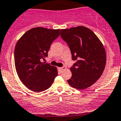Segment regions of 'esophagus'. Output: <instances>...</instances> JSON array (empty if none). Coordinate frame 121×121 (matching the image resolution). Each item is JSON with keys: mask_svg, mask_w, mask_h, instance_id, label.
<instances>
[{"mask_svg": "<svg viewBox=\"0 0 121 121\" xmlns=\"http://www.w3.org/2000/svg\"><path fill=\"white\" fill-rule=\"evenodd\" d=\"M66 69V68L65 66H63V67H60V68H58V69L60 72H63L64 71H65V69Z\"/></svg>", "mask_w": 121, "mask_h": 121, "instance_id": "1", "label": "esophagus"}]
</instances>
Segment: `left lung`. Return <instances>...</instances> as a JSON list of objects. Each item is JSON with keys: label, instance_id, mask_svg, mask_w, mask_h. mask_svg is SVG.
I'll list each match as a JSON object with an SVG mask.
<instances>
[{"label": "left lung", "instance_id": "left-lung-1", "mask_svg": "<svg viewBox=\"0 0 121 121\" xmlns=\"http://www.w3.org/2000/svg\"><path fill=\"white\" fill-rule=\"evenodd\" d=\"M60 34L69 47L72 60H77L70 68L72 77L68 82L78 90L90 87L100 78L105 68L106 53L102 43L83 26L62 29Z\"/></svg>", "mask_w": 121, "mask_h": 121}]
</instances>
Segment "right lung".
<instances>
[{
    "instance_id": "right-lung-1",
    "label": "right lung",
    "mask_w": 121,
    "mask_h": 121,
    "mask_svg": "<svg viewBox=\"0 0 121 121\" xmlns=\"http://www.w3.org/2000/svg\"><path fill=\"white\" fill-rule=\"evenodd\" d=\"M60 29L35 27L24 33L16 44L15 65L19 79L30 90L48 89L57 75L56 67L41 62L48 57L52 43L59 35Z\"/></svg>"
}]
</instances>
